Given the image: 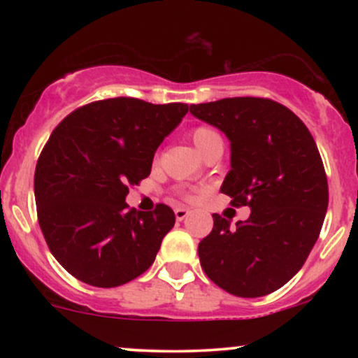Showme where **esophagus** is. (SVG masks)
Listing matches in <instances>:
<instances>
[{"label": "esophagus", "mask_w": 358, "mask_h": 358, "mask_svg": "<svg viewBox=\"0 0 358 358\" xmlns=\"http://www.w3.org/2000/svg\"><path fill=\"white\" fill-rule=\"evenodd\" d=\"M190 215V210H188V208H183V207H178V208H175V217H176V220H185L187 219V217Z\"/></svg>", "instance_id": "obj_1"}]
</instances>
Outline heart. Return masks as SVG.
Masks as SVG:
<instances>
[{
    "label": "heart",
    "instance_id": "b5f03b06",
    "mask_svg": "<svg viewBox=\"0 0 358 358\" xmlns=\"http://www.w3.org/2000/svg\"><path fill=\"white\" fill-rule=\"evenodd\" d=\"M192 139H193V143H195V146L199 148L200 153H202V155L212 145H215V143L222 141L220 134L217 133L215 129H212V127H208V126L193 127V129H192Z\"/></svg>",
    "mask_w": 358,
    "mask_h": 358
}]
</instances>
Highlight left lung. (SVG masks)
Segmentation results:
<instances>
[{
	"label": "left lung",
	"instance_id": "8db88e82",
	"mask_svg": "<svg viewBox=\"0 0 358 358\" xmlns=\"http://www.w3.org/2000/svg\"><path fill=\"white\" fill-rule=\"evenodd\" d=\"M190 113L231 141V171L220 192L248 220L213 213L199 244L202 269L234 296L259 298L285 286L305 264L328 207L322 156L305 122L264 97H229L192 104Z\"/></svg>",
	"mask_w": 358,
	"mask_h": 358
}]
</instances>
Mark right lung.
Returning a JSON list of instances; mask_svg holds the SVG:
<instances>
[{
  "mask_svg": "<svg viewBox=\"0 0 358 358\" xmlns=\"http://www.w3.org/2000/svg\"><path fill=\"white\" fill-rule=\"evenodd\" d=\"M187 113L183 102L114 97L82 106L53 129L35 168L36 215L53 257L73 278L116 287L153 264L175 213L165 203L136 212L124 200Z\"/></svg>",
  "mask_w": 358,
  "mask_h": 358,
  "instance_id": "add662e5",
  "label": "right lung"
}]
</instances>
